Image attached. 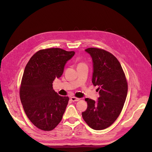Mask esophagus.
Returning a JSON list of instances; mask_svg holds the SVG:
<instances>
[{
	"label": "esophagus",
	"mask_w": 152,
	"mask_h": 152,
	"mask_svg": "<svg viewBox=\"0 0 152 152\" xmlns=\"http://www.w3.org/2000/svg\"><path fill=\"white\" fill-rule=\"evenodd\" d=\"M70 99L72 102H76V101H79V100H80V99L75 97H71Z\"/></svg>",
	"instance_id": "obj_1"
}]
</instances>
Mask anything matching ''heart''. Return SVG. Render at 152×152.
<instances>
[{"label": "heart", "mask_w": 152, "mask_h": 152, "mask_svg": "<svg viewBox=\"0 0 152 152\" xmlns=\"http://www.w3.org/2000/svg\"><path fill=\"white\" fill-rule=\"evenodd\" d=\"M82 65H86V64L85 63H84V62H80V63H79L77 66H82Z\"/></svg>", "instance_id": "1"}]
</instances>
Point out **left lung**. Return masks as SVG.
Returning <instances> with one entry per match:
<instances>
[{"label": "left lung", "mask_w": 152, "mask_h": 152, "mask_svg": "<svg viewBox=\"0 0 152 152\" xmlns=\"http://www.w3.org/2000/svg\"><path fill=\"white\" fill-rule=\"evenodd\" d=\"M92 58V83L99 86L97 102L87 98V110L82 113L85 122L95 130L105 129L120 115L127 97V79L120 63L110 52L99 48L85 50Z\"/></svg>", "instance_id": "obj_1"}]
</instances>
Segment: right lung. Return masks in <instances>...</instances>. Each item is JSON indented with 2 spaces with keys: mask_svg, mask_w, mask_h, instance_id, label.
Returning a JSON list of instances; mask_svg holds the SVG:
<instances>
[{
  "mask_svg": "<svg viewBox=\"0 0 152 152\" xmlns=\"http://www.w3.org/2000/svg\"><path fill=\"white\" fill-rule=\"evenodd\" d=\"M75 53L60 48L40 50L32 56L24 71L20 100L31 122L42 131L53 130L65 113L69 99L55 92L52 83L61 77L65 63Z\"/></svg>",
  "mask_w": 152,
  "mask_h": 152,
  "instance_id": "right-lung-1",
  "label": "right lung"
}]
</instances>
